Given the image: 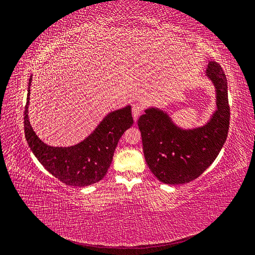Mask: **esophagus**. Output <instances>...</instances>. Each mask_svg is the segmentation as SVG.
I'll return each instance as SVG.
<instances>
[{"label": "esophagus", "mask_w": 255, "mask_h": 255, "mask_svg": "<svg viewBox=\"0 0 255 255\" xmlns=\"http://www.w3.org/2000/svg\"><path fill=\"white\" fill-rule=\"evenodd\" d=\"M142 113V105L139 104V103H135L133 104V107H132V114H133V118L135 121H137L138 117L141 115Z\"/></svg>", "instance_id": "34e87169"}]
</instances>
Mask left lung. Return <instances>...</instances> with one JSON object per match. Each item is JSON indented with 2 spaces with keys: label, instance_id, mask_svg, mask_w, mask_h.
Here are the masks:
<instances>
[{
  "label": "left lung",
  "instance_id": "1",
  "mask_svg": "<svg viewBox=\"0 0 255 255\" xmlns=\"http://www.w3.org/2000/svg\"><path fill=\"white\" fill-rule=\"evenodd\" d=\"M206 76L214 84L217 109L203 127L184 129L155 107L146 109L138 119L146 164L165 184L197 179L213 164L227 140L230 106L226 74L218 63L210 61Z\"/></svg>",
  "mask_w": 255,
  "mask_h": 255
}]
</instances>
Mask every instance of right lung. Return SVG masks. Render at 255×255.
Listing matches in <instances>:
<instances>
[{
    "instance_id": "add662e5",
    "label": "right lung",
    "mask_w": 255,
    "mask_h": 255,
    "mask_svg": "<svg viewBox=\"0 0 255 255\" xmlns=\"http://www.w3.org/2000/svg\"><path fill=\"white\" fill-rule=\"evenodd\" d=\"M30 75L24 111V132L28 146L47 170L69 186L84 187L101 181L110 168L121 136L133 126L129 105L105 116L89 136L71 146H51L36 135L28 120Z\"/></svg>"
}]
</instances>
